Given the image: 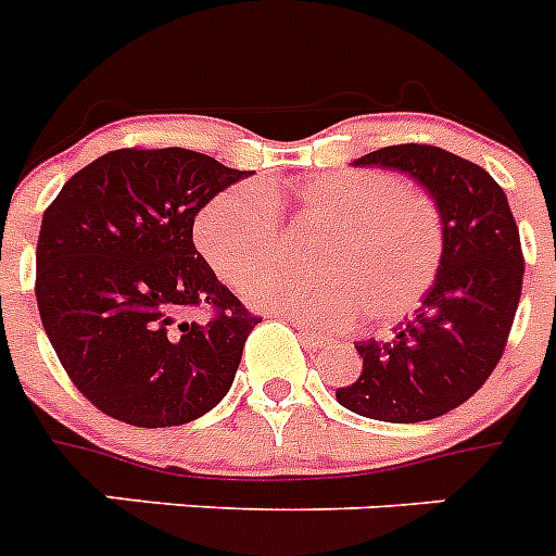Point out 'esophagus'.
<instances>
[{
  "mask_svg": "<svg viewBox=\"0 0 556 556\" xmlns=\"http://www.w3.org/2000/svg\"><path fill=\"white\" fill-rule=\"evenodd\" d=\"M296 330H299V336L305 338V341H307V344H311V346H316V350H321V346H330V344H336V341H332L330 336H321V332L311 330V327H307V325H302V321H296Z\"/></svg>",
  "mask_w": 556,
  "mask_h": 556,
  "instance_id": "obj_1",
  "label": "esophagus"
}]
</instances>
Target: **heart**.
<instances>
[{
    "label": "heart",
    "mask_w": 556,
    "mask_h": 556,
    "mask_svg": "<svg viewBox=\"0 0 556 556\" xmlns=\"http://www.w3.org/2000/svg\"><path fill=\"white\" fill-rule=\"evenodd\" d=\"M300 228L323 226L312 247L316 275L251 273L278 258V212ZM195 243L206 263L260 311L302 325H350L364 313L375 325L408 316L437 282L445 224L433 195L386 170L325 173L305 181L226 187L198 212Z\"/></svg>",
    "instance_id": "obj_1"
}]
</instances>
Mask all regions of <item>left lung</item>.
I'll use <instances>...</instances> for the list:
<instances>
[{
    "label": "left lung",
    "instance_id": "left-lung-1",
    "mask_svg": "<svg viewBox=\"0 0 556 556\" xmlns=\"http://www.w3.org/2000/svg\"><path fill=\"white\" fill-rule=\"evenodd\" d=\"M361 167L412 173L442 212L445 257L412 318L361 341V378L338 403L383 422L442 417L479 392L509 341L523 288V249L501 185L484 167L433 144H392Z\"/></svg>",
    "mask_w": 556,
    "mask_h": 556
}]
</instances>
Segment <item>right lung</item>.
Instances as JSON below:
<instances>
[{
  "mask_svg": "<svg viewBox=\"0 0 556 556\" xmlns=\"http://www.w3.org/2000/svg\"><path fill=\"white\" fill-rule=\"evenodd\" d=\"M245 173L187 148H119L47 206L36 249L41 325L75 389L109 417L170 428L220 403L260 316L218 282L195 215ZM190 309L206 323H181Z\"/></svg>",
  "mask_w": 556,
  "mask_h": 556,
  "instance_id": "1",
  "label": "right lung"
}]
</instances>
